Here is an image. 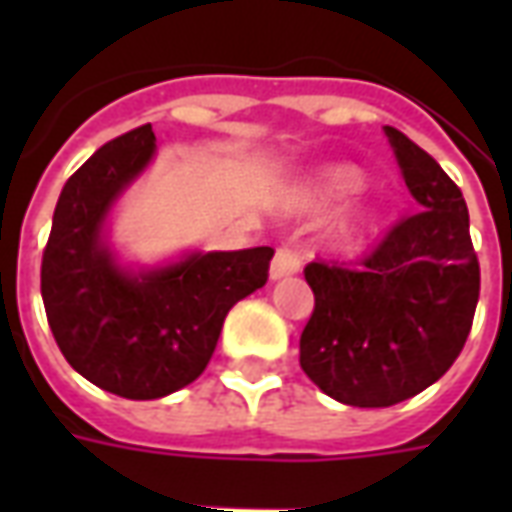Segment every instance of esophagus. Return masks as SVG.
I'll return each mask as SVG.
<instances>
[{"mask_svg":"<svg viewBox=\"0 0 512 512\" xmlns=\"http://www.w3.org/2000/svg\"><path fill=\"white\" fill-rule=\"evenodd\" d=\"M301 271V257L293 249H277V255L271 260V279H285L299 274Z\"/></svg>","mask_w":512,"mask_h":512,"instance_id":"1","label":"esophagus"}]
</instances>
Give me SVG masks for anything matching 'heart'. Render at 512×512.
Masks as SVG:
<instances>
[{"label":"heart","mask_w":512,"mask_h":512,"mask_svg":"<svg viewBox=\"0 0 512 512\" xmlns=\"http://www.w3.org/2000/svg\"><path fill=\"white\" fill-rule=\"evenodd\" d=\"M365 175L354 167V164H323L312 175L301 180L296 189L290 191L288 205L290 211L299 213H315L329 208L334 202H340L348 194L362 189ZM376 224V211L370 205H354L334 222L332 238L334 244L340 246H354L365 238Z\"/></svg>","instance_id":"obj_1"}]
</instances>
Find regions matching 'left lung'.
<instances>
[{"instance_id":"obj_1","label":"left lung","mask_w":512,"mask_h":512,"mask_svg":"<svg viewBox=\"0 0 512 512\" xmlns=\"http://www.w3.org/2000/svg\"><path fill=\"white\" fill-rule=\"evenodd\" d=\"M419 211L359 271L310 263L315 312L301 370L337 403L395 406L436 384L461 354L480 299V266L461 189L406 134L386 126Z\"/></svg>"}]
</instances>
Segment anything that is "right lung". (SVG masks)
<instances>
[{"mask_svg": "<svg viewBox=\"0 0 512 512\" xmlns=\"http://www.w3.org/2000/svg\"><path fill=\"white\" fill-rule=\"evenodd\" d=\"M153 126L106 142L62 186L40 293L68 365L112 395L156 400L189 386L211 362L235 304L263 288L271 246L186 249L131 263L109 238L112 213L156 158Z\"/></svg>", "mask_w": 512, "mask_h": 512, "instance_id": "add662e5", "label": "right lung"}]
</instances>
